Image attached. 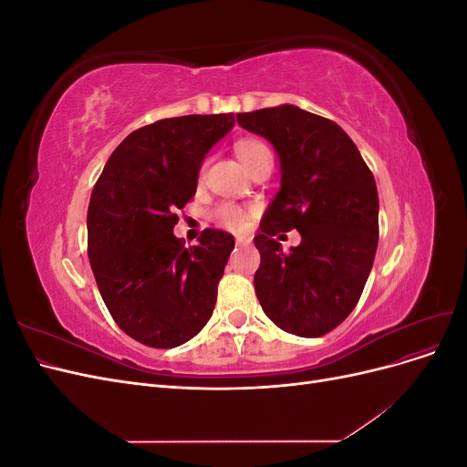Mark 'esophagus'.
I'll return each instance as SVG.
<instances>
[{
	"mask_svg": "<svg viewBox=\"0 0 467 467\" xmlns=\"http://www.w3.org/2000/svg\"><path fill=\"white\" fill-rule=\"evenodd\" d=\"M235 244L237 245H247V244H251V239L245 237V235H239V237H235Z\"/></svg>",
	"mask_w": 467,
	"mask_h": 467,
	"instance_id": "34e87169",
	"label": "esophagus"
}]
</instances>
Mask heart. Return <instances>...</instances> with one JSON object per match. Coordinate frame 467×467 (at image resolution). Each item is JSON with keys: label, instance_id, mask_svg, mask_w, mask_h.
<instances>
[{"label": "heart", "instance_id": "obj_1", "mask_svg": "<svg viewBox=\"0 0 467 467\" xmlns=\"http://www.w3.org/2000/svg\"><path fill=\"white\" fill-rule=\"evenodd\" d=\"M235 155L249 171L253 165H257L263 158H266V155H271V150H268L266 144H263L261 140L244 138L235 144ZM212 220H214L223 230L242 232L247 223V210L234 202H223L212 212Z\"/></svg>", "mask_w": 467, "mask_h": 467}]
</instances>
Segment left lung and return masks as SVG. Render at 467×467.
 <instances>
[{"instance_id":"8db88e82","label":"left lung","mask_w":467,"mask_h":467,"mask_svg":"<svg viewBox=\"0 0 467 467\" xmlns=\"http://www.w3.org/2000/svg\"><path fill=\"white\" fill-rule=\"evenodd\" d=\"M237 124L273 144L280 189L261 220L255 292L263 312L298 337L333 331L355 309L378 247L374 175L337 122L296 105L239 112ZM298 229L286 254L274 239Z\"/></svg>"}]
</instances>
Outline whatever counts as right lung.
<instances>
[{"label": "right lung", "instance_id": "right-lung-1", "mask_svg": "<svg viewBox=\"0 0 467 467\" xmlns=\"http://www.w3.org/2000/svg\"><path fill=\"white\" fill-rule=\"evenodd\" d=\"M234 124L228 112L142 126L112 151L91 192L88 253L97 286L112 319L138 343L179 347L214 312L234 235L204 230L187 249L173 228L206 153Z\"/></svg>", "mask_w": 467, "mask_h": 467}]
</instances>
